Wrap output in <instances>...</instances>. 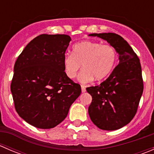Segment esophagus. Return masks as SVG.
<instances>
[{
  "instance_id": "esophagus-1",
  "label": "esophagus",
  "mask_w": 154,
  "mask_h": 154,
  "mask_svg": "<svg viewBox=\"0 0 154 154\" xmlns=\"http://www.w3.org/2000/svg\"><path fill=\"white\" fill-rule=\"evenodd\" d=\"M81 91L82 92H85L86 91V86H81Z\"/></svg>"
}]
</instances>
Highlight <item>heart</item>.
Segmentation results:
<instances>
[{
  "label": "heart",
  "mask_w": 154,
  "mask_h": 154,
  "mask_svg": "<svg viewBox=\"0 0 154 154\" xmlns=\"http://www.w3.org/2000/svg\"><path fill=\"white\" fill-rule=\"evenodd\" d=\"M117 60V52L109 45L92 41H83L74 45L72 54L63 57V69L68 78L76 77L77 71L83 69L78 76L79 81L87 83L105 79L112 72Z\"/></svg>",
  "instance_id": "1"
}]
</instances>
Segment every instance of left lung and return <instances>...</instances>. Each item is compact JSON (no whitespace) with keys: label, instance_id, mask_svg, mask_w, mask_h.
Instances as JSON below:
<instances>
[{"label":"left lung","instance_id":"1","mask_svg":"<svg viewBox=\"0 0 154 154\" xmlns=\"http://www.w3.org/2000/svg\"><path fill=\"white\" fill-rule=\"evenodd\" d=\"M106 40L119 54V63L99 86L86 88L92 97L88 106L91 122L103 130H116L134 118L143 92L140 61L130 45L112 32L89 34Z\"/></svg>","mask_w":154,"mask_h":154}]
</instances>
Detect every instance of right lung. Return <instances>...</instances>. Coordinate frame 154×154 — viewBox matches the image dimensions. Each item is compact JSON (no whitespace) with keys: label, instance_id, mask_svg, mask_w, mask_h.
Instances as JSON below:
<instances>
[{"label":"right lung","instance_id":"1","mask_svg":"<svg viewBox=\"0 0 154 154\" xmlns=\"http://www.w3.org/2000/svg\"><path fill=\"white\" fill-rule=\"evenodd\" d=\"M71 37L42 34L28 43L14 66L11 92L17 113L33 127L51 129L67 116L81 93L66 75L63 60Z\"/></svg>","mask_w":154,"mask_h":154}]
</instances>
